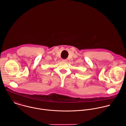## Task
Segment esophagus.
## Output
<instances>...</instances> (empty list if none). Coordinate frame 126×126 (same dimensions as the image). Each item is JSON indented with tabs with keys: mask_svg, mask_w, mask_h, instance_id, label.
<instances>
[{
	"mask_svg": "<svg viewBox=\"0 0 126 126\" xmlns=\"http://www.w3.org/2000/svg\"><path fill=\"white\" fill-rule=\"evenodd\" d=\"M62 61L63 62H66L67 61V59H62Z\"/></svg>",
	"mask_w": 126,
	"mask_h": 126,
	"instance_id": "obj_1",
	"label": "esophagus"
}]
</instances>
